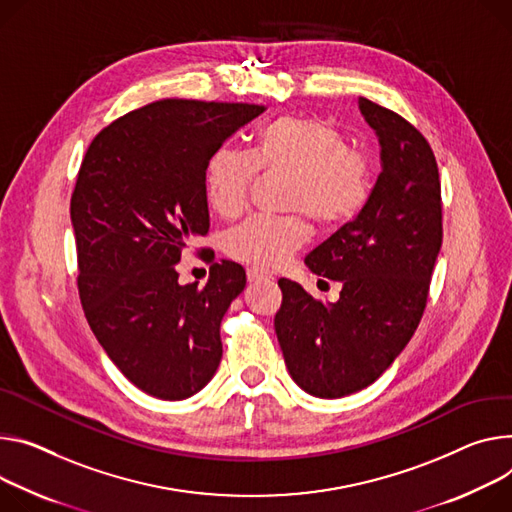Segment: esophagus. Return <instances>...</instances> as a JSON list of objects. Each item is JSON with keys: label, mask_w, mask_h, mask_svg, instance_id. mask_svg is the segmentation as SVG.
<instances>
[{"label": "esophagus", "mask_w": 512, "mask_h": 512, "mask_svg": "<svg viewBox=\"0 0 512 512\" xmlns=\"http://www.w3.org/2000/svg\"><path fill=\"white\" fill-rule=\"evenodd\" d=\"M247 280L249 284H259V282H269L271 275L259 267H249L247 269Z\"/></svg>", "instance_id": "obj_1"}]
</instances>
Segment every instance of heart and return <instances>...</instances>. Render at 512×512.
<instances>
[{
    "label": "heart",
    "instance_id": "obj_1",
    "mask_svg": "<svg viewBox=\"0 0 512 512\" xmlns=\"http://www.w3.org/2000/svg\"><path fill=\"white\" fill-rule=\"evenodd\" d=\"M257 171L290 175L286 208L306 212L318 226L353 220L371 196L369 157L347 147L345 134L316 116H280L267 122L251 153L218 147L204 171L206 196L222 218H237L249 204ZM310 237L302 214L251 216L226 235V251L261 269L282 265Z\"/></svg>",
    "mask_w": 512,
    "mask_h": 512
}]
</instances>
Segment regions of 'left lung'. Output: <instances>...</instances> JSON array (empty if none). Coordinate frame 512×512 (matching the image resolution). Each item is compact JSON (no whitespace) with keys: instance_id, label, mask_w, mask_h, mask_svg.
Returning <instances> with one entry per match:
<instances>
[{"instance_id":"8db88e82","label":"left lung","mask_w":512,"mask_h":512,"mask_svg":"<svg viewBox=\"0 0 512 512\" xmlns=\"http://www.w3.org/2000/svg\"><path fill=\"white\" fill-rule=\"evenodd\" d=\"M382 147V173L355 220L304 263L343 284L335 304L280 280L275 333L294 382L318 398L374 384L423 318L443 241L441 181L427 138L396 112L359 98ZM322 282V280H320Z\"/></svg>"}]
</instances>
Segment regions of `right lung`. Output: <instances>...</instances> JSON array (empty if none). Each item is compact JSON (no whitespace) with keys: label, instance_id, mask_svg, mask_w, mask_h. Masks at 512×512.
I'll return each mask as SVG.
<instances>
[{"label":"right lung","instance_id":"obj_1","mask_svg":"<svg viewBox=\"0 0 512 512\" xmlns=\"http://www.w3.org/2000/svg\"><path fill=\"white\" fill-rule=\"evenodd\" d=\"M263 110L153 102L96 134L81 161L71 196L81 306L114 365L155 398H190L218 369L220 322L245 269L214 263L200 288L181 286L175 263L210 228V155Z\"/></svg>","mask_w":512,"mask_h":512}]
</instances>
